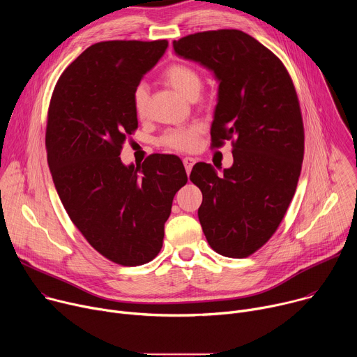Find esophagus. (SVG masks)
<instances>
[{"label":"esophagus","instance_id":"obj_1","mask_svg":"<svg viewBox=\"0 0 357 357\" xmlns=\"http://www.w3.org/2000/svg\"><path fill=\"white\" fill-rule=\"evenodd\" d=\"M195 162H196V161H195V158H192V157H185V158H183V165H185V169H186L188 175L190 174V171H192Z\"/></svg>","mask_w":357,"mask_h":357}]
</instances>
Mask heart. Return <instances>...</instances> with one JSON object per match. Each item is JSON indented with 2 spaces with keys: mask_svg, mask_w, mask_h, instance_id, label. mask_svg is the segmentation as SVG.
Listing matches in <instances>:
<instances>
[{
  "mask_svg": "<svg viewBox=\"0 0 357 357\" xmlns=\"http://www.w3.org/2000/svg\"><path fill=\"white\" fill-rule=\"evenodd\" d=\"M164 80L181 96L189 100H195L202 89V77L199 72L182 63H175L167 68L164 72ZM146 101L148 89L145 84H138L132 93V105L138 116H142L145 113ZM202 127L199 124L172 128L161 137V144L175 151H192L197 144V137Z\"/></svg>",
  "mask_w": 357,
  "mask_h": 357,
  "instance_id": "heart-1",
  "label": "heart"
}]
</instances>
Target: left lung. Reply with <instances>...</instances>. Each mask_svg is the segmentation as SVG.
Instances as JSON below:
<instances>
[{
  "instance_id": "1",
  "label": "left lung",
  "mask_w": 357,
  "mask_h": 357,
  "mask_svg": "<svg viewBox=\"0 0 357 357\" xmlns=\"http://www.w3.org/2000/svg\"><path fill=\"white\" fill-rule=\"evenodd\" d=\"M174 50L219 82L212 146L233 139L230 168L199 162L190 172L203 196L202 230L222 256L248 257L275 233L301 174L303 124L294 83L271 50L243 31L197 32L174 40Z\"/></svg>"
}]
</instances>
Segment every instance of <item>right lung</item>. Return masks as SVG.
Segmentation results:
<instances>
[{"mask_svg":"<svg viewBox=\"0 0 357 357\" xmlns=\"http://www.w3.org/2000/svg\"><path fill=\"white\" fill-rule=\"evenodd\" d=\"M168 40H107L87 47L59 77L46 124L47 164L62 205L89 244L113 263L158 256L175 193L188 182L176 155L124 165L137 130L132 93Z\"/></svg>","mask_w":357,"mask_h":357,"instance_id":"obj_1","label":"right lung"}]
</instances>
